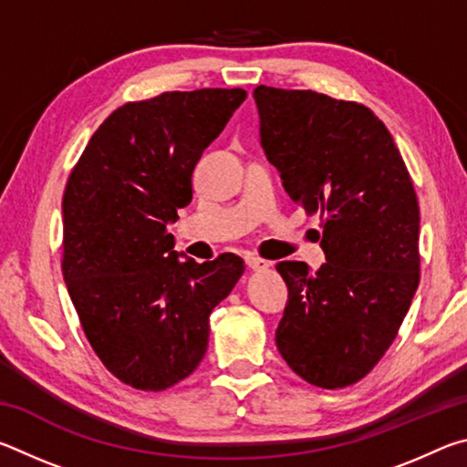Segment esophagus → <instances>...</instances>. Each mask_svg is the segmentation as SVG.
Segmentation results:
<instances>
[{
    "instance_id": "esophagus-1",
    "label": "esophagus",
    "mask_w": 467,
    "mask_h": 467,
    "mask_svg": "<svg viewBox=\"0 0 467 467\" xmlns=\"http://www.w3.org/2000/svg\"><path fill=\"white\" fill-rule=\"evenodd\" d=\"M244 264H247V267H251V270H255V272H262L270 267V264H267L265 259L253 255V253H247V255H244Z\"/></svg>"
}]
</instances>
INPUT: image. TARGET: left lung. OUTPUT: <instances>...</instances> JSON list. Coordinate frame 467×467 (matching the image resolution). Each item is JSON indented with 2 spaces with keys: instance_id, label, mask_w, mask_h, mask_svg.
Here are the masks:
<instances>
[{
  "instance_id": "obj_1",
  "label": "left lung",
  "mask_w": 467,
  "mask_h": 467,
  "mask_svg": "<svg viewBox=\"0 0 467 467\" xmlns=\"http://www.w3.org/2000/svg\"><path fill=\"white\" fill-rule=\"evenodd\" d=\"M262 148L306 214L326 264L280 262L288 303L275 329L286 365L337 389L383 358L420 282V210L398 146L365 105L257 86Z\"/></svg>"
}]
</instances>
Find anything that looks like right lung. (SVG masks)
Masks as SVG:
<instances>
[{"label":"right lung","mask_w":467,"mask_h":467,"mask_svg":"<svg viewBox=\"0 0 467 467\" xmlns=\"http://www.w3.org/2000/svg\"><path fill=\"white\" fill-rule=\"evenodd\" d=\"M244 99L243 88H202L128 102L67 179L63 280L92 350L136 389L162 391L193 373L210 313L244 272L234 253L181 259L167 231L192 202L202 152Z\"/></svg>","instance_id":"add662e5"}]
</instances>
